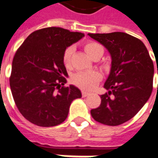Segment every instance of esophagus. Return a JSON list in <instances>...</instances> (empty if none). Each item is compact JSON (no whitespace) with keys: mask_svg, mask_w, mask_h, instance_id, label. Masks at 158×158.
<instances>
[{"mask_svg":"<svg viewBox=\"0 0 158 158\" xmlns=\"http://www.w3.org/2000/svg\"><path fill=\"white\" fill-rule=\"evenodd\" d=\"M88 95H89V92H87V91H85V90H83V91H82V96H83V97H85V96H87Z\"/></svg>","mask_w":158,"mask_h":158,"instance_id":"1","label":"esophagus"}]
</instances>
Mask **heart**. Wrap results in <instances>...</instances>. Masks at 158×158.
Instances as JSON below:
<instances>
[{"mask_svg":"<svg viewBox=\"0 0 158 158\" xmlns=\"http://www.w3.org/2000/svg\"><path fill=\"white\" fill-rule=\"evenodd\" d=\"M85 51L91 58H95L98 56H102L104 49L99 43L94 41L86 42L84 45ZM73 52V46H69L62 53V62L66 68L71 65V57ZM101 79V74L97 71H80L76 73L72 77V82L84 89H92Z\"/></svg>","mask_w":158,"mask_h":158,"instance_id":"b5f03b06","label":"heart"}]
</instances>
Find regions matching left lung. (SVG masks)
<instances>
[{
  "mask_svg": "<svg viewBox=\"0 0 158 158\" xmlns=\"http://www.w3.org/2000/svg\"><path fill=\"white\" fill-rule=\"evenodd\" d=\"M103 45L112 57L108 90L101 96V105L90 111L97 122L117 126L129 121L141 109L152 91L154 65L140 40L129 34H88ZM158 73V68H157Z\"/></svg>",
  "mask_w": 158,
  "mask_h": 158,
  "instance_id": "obj_1",
  "label": "left lung"
}]
</instances>
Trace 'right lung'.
<instances>
[{
  "instance_id": "obj_1",
  "label": "right lung",
  "mask_w": 158,
  "mask_h": 158,
  "mask_svg": "<svg viewBox=\"0 0 158 158\" xmlns=\"http://www.w3.org/2000/svg\"><path fill=\"white\" fill-rule=\"evenodd\" d=\"M84 36L49 27L30 34L17 50L10 87L18 109L30 123L40 127L58 125L67 118L73 101L82 96L74 85L63 86L68 73L62 53Z\"/></svg>"
}]
</instances>
